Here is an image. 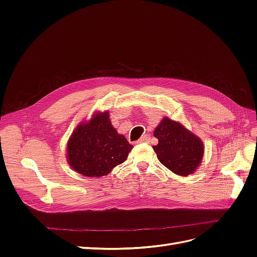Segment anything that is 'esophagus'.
<instances>
[{"label":"esophagus","instance_id":"obj_1","mask_svg":"<svg viewBox=\"0 0 257 257\" xmlns=\"http://www.w3.org/2000/svg\"><path fill=\"white\" fill-rule=\"evenodd\" d=\"M149 138H150V136L148 135V134H146V135H144L141 139H139V141L137 142L138 144H141V143H147L148 141H149Z\"/></svg>","mask_w":257,"mask_h":257}]
</instances>
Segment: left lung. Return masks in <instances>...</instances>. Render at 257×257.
I'll return each instance as SVG.
<instances>
[{
    "instance_id": "1",
    "label": "left lung",
    "mask_w": 257,
    "mask_h": 257,
    "mask_svg": "<svg viewBox=\"0 0 257 257\" xmlns=\"http://www.w3.org/2000/svg\"><path fill=\"white\" fill-rule=\"evenodd\" d=\"M159 139L153 146L159 161L179 176L195 172L204 155V146L199 138L185 130L180 123L164 118L154 131Z\"/></svg>"
}]
</instances>
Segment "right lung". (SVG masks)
I'll return each mask as SVG.
<instances>
[{"label":"right lung","instance_id":"obj_1","mask_svg":"<svg viewBox=\"0 0 257 257\" xmlns=\"http://www.w3.org/2000/svg\"><path fill=\"white\" fill-rule=\"evenodd\" d=\"M132 146L111 125L108 112L96 113L75 130L67 144L68 163L77 173L102 177L126 160Z\"/></svg>","mask_w":257,"mask_h":257}]
</instances>
